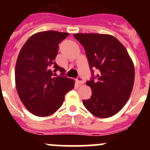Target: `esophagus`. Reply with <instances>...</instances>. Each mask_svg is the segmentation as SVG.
Segmentation results:
<instances>
[{"instance_id": "1", "label": "esophagus", "mask_w": 150, "mask_h": 150, "mask_svg": "<svg viewBox=\"0 0 150 150\" xmlns=\"http://www.w3.org/2000/svg\"><path fill=\"white\" fill-rule=\"evenodd\" d=\"M76 82L78 83V84H83V83H84V80H83V78L82 77H81V76H78V78H77V79H76Z\"/></svg>"}]
</instances>
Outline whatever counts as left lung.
Wrapping results in <instances>:
<instances>
[{
  "mask_svg": "<svg viewBox=\"0 0 150 150\" xmlns=\"http://www.w3.org/2000/svg\"><path fill=\"white\" fill-rule=\"evenodd\" d=\"M74 37L83 46L91 72L86 84L92 95L83 101L96 117L106 118L117 114L128 100L134 83V67L123 45L114 36L78 33ZM99 71L96 76L93 69Z\"/></svg>",
  "mask_w": 150,
  "mask_h": 150,
  "instance_id": "left-lung-1",
  "label": "left lung"
}]
</instances>
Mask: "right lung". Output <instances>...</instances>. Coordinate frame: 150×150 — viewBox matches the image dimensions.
<instances>
[{"mask_svg":"<svg viewBox=\"0 0 150 150\" xmlns=\"http://www.w3.org/2000/svg\"><path fill=\"white\" fill-rule=\"evenodd\" d=\"M68 35L52 30L38 33L19 52L15 67L16 90L22 103L35 115H52L62 105L67 93L74 88V80L64 76L65 69L55 62L59 44ZM57 71L60 75L54 78Z\"/></svg>","mask_w":150,"mask_h":150,"instance_id":"1","label":"right lung"}]
</instances>
